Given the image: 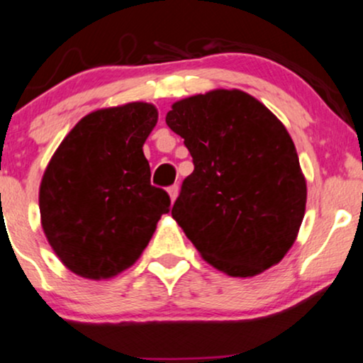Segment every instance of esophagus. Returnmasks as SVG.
Segmentation results:
<instances>
[{
	"label": "esophagus",
	"instance_id": "obj_1",
	"mask_svg": "<svg viewBox=\"0 0 363 363\" xmlns=\"http://www.w3.org/2000/svg\"><path fill=\"white\" fill-rule=\"evenodd\" d=\"M167 192H169V196H171V201L174 203V201L177 199V196H179V186L177 184H174V186H171L167 189Z\"/></svg>",
	"mask_w": 363,
	"mask_h": 363
}]
</instances>
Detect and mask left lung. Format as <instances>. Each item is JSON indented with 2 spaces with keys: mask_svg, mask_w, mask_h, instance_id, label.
Masks as SVG:
<instances>
[{
  "mask_svg": "<svg viewBox=\"0 0 363 363\" xmlns=\"http://www.w3.org/2000/svg\"><path fill=\"white\" fill-rule=\"evenodd\" d=\"M166 122L194 164L172 218L196 250L229 277H255L279 263L306 204L305 177L283 123L241 90L181 100Z\"/></svg>",
  "mask_w": 363,
  "mask_h": 363,
  "instance_id": "8db88e82",
  "label": "left lung"
}]
</instances>
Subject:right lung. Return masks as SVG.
Masks as SVG:
<instances>
[{
    "instance_id": "1",
    "label": "right lung",
    "mask_w": 363,
    "mask_h": 363,
    "mask_svg": "<svg viewBox=\"0 0 363 363\" xmlns=\"http://www.w3.org/2000/svg\"><path fill=\"white\" fill-rule=\"evenodd\" d=\"M154 105L134 102L82 118L40 186L41 226L53 251L84 278L116 277L139 259L171 197L150 184L144 145Z\"/></svg>"
}]
</instances>
